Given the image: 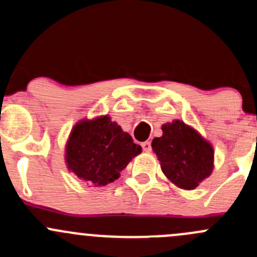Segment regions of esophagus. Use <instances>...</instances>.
Wrapping results in <instances>:
<instances>
[{
  "instance_id": "obj_1",
  "label": "esophagus",
  "mask_w": 257,
  "mask_h": 257,
  "mask_svg": "<svg viewBox=\"0 0 257 257\" xmlns=\"http://www.w3.org/2000/svg\"><path fill=\"white\" fill-rule=\"evenodd\" d=\"M141 146H142L143 151H146V152H150L151 148H152L150 141H146V142H142V143H141Z\"/></svg>"
}]
</instances>
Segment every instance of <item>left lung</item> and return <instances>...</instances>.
<instances>
[{
	"label": "left lung",
	"instance_id": "8db88e82",
	"mask_svg": "<svg viewBox=\"0 0 257 257\" xmlns=\"http://www.w3.org/2000/svg\"><path fill=\"white\" fill-rule=\"evenodd\" d=\"M163 136L152 141V150L163 173L181 189L192 190L213 169V148L183 121L163 125Z\"/></svg>",
	"mask_w": 257,
	"mask_h": 257
}]
</instances>
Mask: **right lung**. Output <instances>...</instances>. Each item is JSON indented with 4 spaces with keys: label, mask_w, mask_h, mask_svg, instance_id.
I'll return each instance as SVG.
<instances>
[{
    "label": "right lung",
    "mask_w": 257,
    "mask_h": 257,
    "mask_svg": "<svg viewBox=\"0 0 257 257\" xmlns=\"http://www.w3.org/2000/svg\"><path fill=\"white\" fill-rule=\"evenodd\" d=\"M142 152L128 134L110 117L82 121L74 126L67 148L68 169L87 183L101 186L116 180L135 156Z\"/></svg>",
    "instance_id": "right-lung-1"
}]
</instances>
